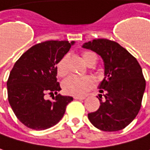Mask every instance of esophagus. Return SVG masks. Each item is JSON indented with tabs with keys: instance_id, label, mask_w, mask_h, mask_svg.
<instances>
[{
	"instance_id": "esophagus-1",
	"label": "esophagus",
	"mask_w": 150,
	"mask_h": 150,
	"mask_svg": "<svg viewBox=\"0 0 150 150\" xmlns=\"http://www.w3.org/2000/svg\"><path fill=\"white\" fill-rule=\"evenodd\" d=\"M74 99L75 100H84L85 97H82V96H74Z\"/></svg>"
}]
</instances>
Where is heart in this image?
<instances>
[{
  "label": "heart",
  "mask_w": 150,
  "mask_h": 150,
  "mask_svg": "<svg viewBox=\"0 0 150 150\" xmlns=\"http://www.w3.org/2000/svg\"><path fill=\"white\" fill-rule=\"evenodd\" d=\"M82 57L88 65H94L97 62V56L92 51H83ZM68 56L65 55L57 62L56 65V71L58 76L63 77L68 74L67 67ZM95 80L92 76H77L70 75L62 82V89L67 94L81 96L86 94L88 91L95 87Z\"/></svg>",
  "instance_id": "1"
}]
</instances>
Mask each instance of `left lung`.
I'll use <instances>...</instances> for the list:
<instances>
[{
	"label": "left lung",
	"instance_id": "8db88e82",
	"mask_svg": "<svg viewBox=\"0 0 150 150\" xmlns=\"http://www.w3.org/2000/svg\"><path fill=\"white\" fill-rule=\"evenodd\" d=\"M102 57L105 78L99 86L105 100L88 114L90 122L104 131L125 129L138 114L146 81L137 60L117 42L99 38L83 45ZM102 98V94H99Z\"/></svg>",
	"mask_w": 150,
	"mask_h": 150
}]
</instances>
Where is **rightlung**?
I'll return each instance as SVG.
<instances>
[{"label":"right lung","instance_id":"right-lung-1","mask_svg":"<svg viewBox=\"0 0 150 150\" xmlns=\"http://www.w3.org/2000/svg\"><path fill=\"white\" fill-rule=\"evenodd\" d=\"M74 41L50 40L26 50L17 60L7 81V97L13 112L30 129L42 130L57 125L64 115L70 96L57 94L56 65L69 50ZM57 94L54 101L45 94Z\"/></svg>","mask_w":150,"mask_h":150}]
</instances>
